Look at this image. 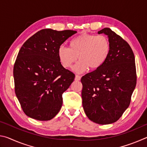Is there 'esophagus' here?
<instances>
[{
    "mask_svg": "<svg viewBox=\"0 0 147 147\" xmlns=\"http://www.w3.org/2000/svg\"><path fill=\"white\" fill-rule=\"evenodd\" d=\"M80 79H81V76H80L76 75V76H75V80L78 81V80H80Z\"/></svg>",
    "mask_w": 147,
    "mask_h": 147,
    "instance_id": "esophagus-1",
    "label": "esophagus"
}]
</instances>
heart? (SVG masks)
<instances>
[{
    "mask_svg": "<svg viewBox=\"0 0 147 147\" xmlns=\"http://www.w3.org/2000/svg\"><path fill=\"white\" fill-rule=\"evenodd\" d=\"M110 51V43L104 35L83 34L72 39L69 48L61 46L59 48V60L64 68H70L76 61L73 70L78 73L89 68L95 70L105 63Z\"/></svg>",
    "mask_w": 147,
    "mask_h": 147,
    "instance_id": "heart-1",
    "label": "heart"
}]
</instances>
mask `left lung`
<instances>
[{
  "instance_id": "1",
  "label": "left lung",
  "mask_w": 147,
  "mask_h": 147,
  "mask_svg": "<svg viewBox=\"0 0 147 147\" xmlns=\"http://www.w3.org/2000/svg\"><path fill=\"white\" fill-rule=\"evenodd\" d=\"M98 34L108 36L110 51L100 68L82 77V98L91 121L108 124L118 121L130 104L137 81L135 57L127 42L110 28Z\"/></svg>"
}]
</instances>
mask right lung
Returning a JSON list of instances; mask_svg holds the SVG:
<instances>
[{"label":"right lung","instance_id":"right-lung-1","mask_svg":"<svg viewBox=\"0 0 147 147\" xmlns=\"http://www.w3.org/2000/svg\"><path fill=\"white\" fill-rule=\"evenodd\" d=\"M76 31L43 29L24 42L13 67L15 92L24 113L38 121H49L60 110L62 94L75 75L65 69L58 51Z\"/></svg>","mask_w":147,"mask_h":147}]
</instances>
